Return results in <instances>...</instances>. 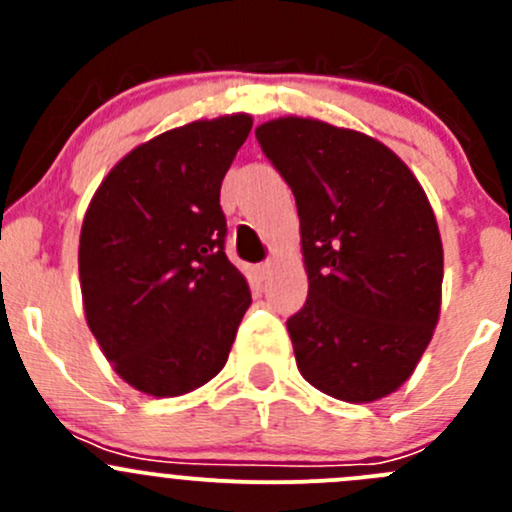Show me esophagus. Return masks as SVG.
Returning <instances> with one entry per match:
<instances>
[{
    "label": "esophagus",
    "mask_w": 512,
    "mask_h": 512,
    "mask_svg": "<svg viewBox=\"0 0 512 512\" xmlns=\"http://www.w3.org/2000/svg\"><path fill=\"white\" fill-rule=\"evenodd\" d=\"M272 265H275V262H272V260H267V262H262V265H257V272H260L262 280H265V277H270Z\"/></svg>",
    "instance_id": "esophagus-1"
}]
</instances>
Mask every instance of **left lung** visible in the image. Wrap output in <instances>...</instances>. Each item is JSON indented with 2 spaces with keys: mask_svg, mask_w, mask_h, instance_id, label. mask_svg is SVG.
Returning a JSON list of instances; mask_svg holds the SVG:
<instances>
[{
  "mask_svg": "<svg viewBox=\"0 0 512 512\" xmlns=\"http://www.w3.org/2000/svg\"><path fill=\"white\" fill-rule=\"evenodd\" d=\"M297 200L309 297L287 319L297 369L349 404L394 394L441 314L443 245L409 165L366 133L317 118L257 126Z\"/></svg>",
  "mask_w": 512,
  "mask_h": 512,
  "instance_id": "1",
  "label": "left lung"
}]
</instances>
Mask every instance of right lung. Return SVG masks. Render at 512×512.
I'll return each instance as SVG.
<instances>
[{
    "mask_svg": "<svg viewBox=\"0 0 512 512\" xmlns=\"http://www.w3.org/2000/svg\"><path fill=\"white\" fill-rule=\"evenodd\" d=\"M252 128L232 113L133 148L86 208L79 280L91 334L113 371L156 399L220 374L250 307L225 255L220 185Z\"/></svg>",
    "mask_w": 512,
    "mask_h": 512,
    "instance_id": "add662e5",
    "label": "right lung"
}]
</instances>
